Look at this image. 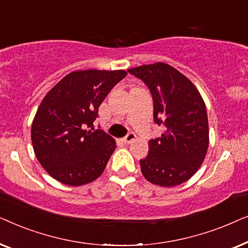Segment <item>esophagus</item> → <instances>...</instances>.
Masks as SVG:
<instances>
[{
  "mask_svg": "<svg viewBox=\"0 0 248 248\" xmlns=\"http://www.w3.org/2000/svg\"><path fill=\"white\" fill-rule=\"evenodd\" d=\"M135 139H137V134L133 133V132H130V133H128L126 137L123 139V142L125 144H130L132 141L135 140Z\"/></svg>",
  "mask_w": 248,
  "mask_h": 248,
  "instance_id": "34e87169",
  "label": "esophagus"
}]
</instances>
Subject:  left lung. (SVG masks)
Listing matches in <instances>:
<instances>
[{
	"label": "left lung",
	"mask_w": 248,
	"mask_h": 248,
	"mask_svg": "<svg viewBox=\"0 0 248 248\" xmlns=\"http://www.w3.org/2000/svg\"><path fill=\"white\" fill-rule=\"evenodd\" d=\"M143 81L154 99V120L164 127L160 138L149 141L141 171L152 184L176 186L192 177L209 147L206 108L194 84L165 63L127 70Z\"/></svg>",
	"instance_id": "obj_1"
}]
</instances>
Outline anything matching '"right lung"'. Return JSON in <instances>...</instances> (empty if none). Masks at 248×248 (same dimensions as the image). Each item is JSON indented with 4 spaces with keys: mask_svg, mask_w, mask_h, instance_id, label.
Listing matches in <instances>:
<instances>
[{
    "mask_svg": "<svg viewBox=\"0 0 248 248\" xmlns=\"http://www.w3.org/2000/svg\"><path fill=\"white\" fill-rule=\"evenodd\" d=\"M126 74L123 70L71 72L43 99L31 141L40 165L56 181L80 186L103 174L116 143L106 132L94 130L93 122L100 104Z\"/></svg>",
    "mask_w": 248,
    "mask_h": 248,
    "instance_id": "right-lung-1",
    "label": "right lung"
}]
</instances>
